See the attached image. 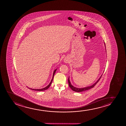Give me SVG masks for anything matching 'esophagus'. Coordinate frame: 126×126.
Segmentation results:
<instances>
[{
  "mask_svg": "<svg viewBox=\"0 0 126 126\" xmlns=\"http://www.w3.org/2000/svg\"><path fill=\"white\" fill-rule=\"evenodd\" d=\"M64 62L66 63H68V60L67 59H64Z\"/></svg>",
  "mask_w": 126,
  "mask_h": 126,
  "instance_id": "1",
  "label": "esophagus"
}]
</instances>
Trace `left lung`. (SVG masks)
I'll use <instances>...</instances> for the list:
<instances>
[{"label": "left lung", "mask_w": 126, "mask_h": 126, "mask_svg": "<svg viewBox=\"0 0 126 126\" xmlns=\"http://www.w3.org/2000/svg\"><path fill=\"white\" fill-rule=\"evenodd\" d=\"M102 74L101 76L100 77V78H99V79L97 80L96 82L94 84L92 85L91 86H88V87H84V88H76L75 87L73 86L71 84V82H70V80H69V78H68V84H69V87L71 89V90H73V91H74L76 92H81L86 91V90H90V89H91V88H93V87L95 86V85L97 83H98V81H99V80H100V79H101V78L102 77Z\"/></svg>", "instance_id": "left-lung-1"}]
</instances>
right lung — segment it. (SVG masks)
Segmentation results:
<instances>
[{"label": "right lung", "mask_w": 126, "mask_h": 126, "mask_svg": "<svg viewBox=\"0 0 126 126\" xmlns=\"http://www.w3.org/2000/svg\"><path fill=\"white\" fill-rule=\"evenodd\" d=\"M57 70V69H55V70L53 72V77H52V80H51V81L50 82V83L47 86H46V87L45 88H43V89H31V90H36V91H43V90H47V89H48L49 87V86H50V85L51 84V83H52V81L53 80V77L54 76V74H55V72H56V71Z\"/></svg>", "instance_id": "right-lung-1"}]
</instances>
